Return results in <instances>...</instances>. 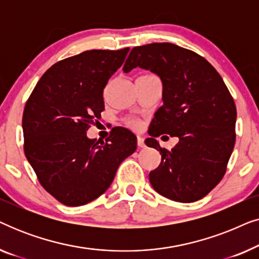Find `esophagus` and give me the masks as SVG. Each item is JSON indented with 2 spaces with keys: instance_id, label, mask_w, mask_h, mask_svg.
Returning <instances> with one entry per match:
<instances>
[{
  "instance_id": "obj_1",
  "label": "esophagus",
  "mask_w": 259,
  "mask_h": 259,
  "mask_svg": "<svg viewBox=\"0 0 259 259\" xmlns=\"http://www.w3.org/2000/svg\"><path fill=\"white\" fill-rule=\"evenodd\" d=\"M137 143H138V146H139V147H141V148L145 147V141H144L143 137H138Z\"/></svg>"
}]
</instances>
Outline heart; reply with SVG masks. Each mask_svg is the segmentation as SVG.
Here are the masks:
<instances>
[{
	"instance_id": "1",
	"label": "heart",
	"mask_w": 259,
	"mask_h": 259,
	"mask_svg": "<svg viewBox=\"0 0 259 259\" xmlns=\"http://www.w3.org/2000/svg\"><path fill=\"white\" fill-rule=\"evenodd\" d=\"M128 125H130L131 127H133V128H137V127L139 126V123H138L137 120L131 119V120H128Z\"/></svg>"
}]
</instances>
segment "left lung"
Here are the masks:
<instances>
[{
    "label": "left lung",
    "instance_id": "left-lung-1",
    "mask_svg": "<svg viewBox=\"0 0 259 259\" xmlns=\"http://www.w3.org/2000/svg\"><path fill=\"white\" fill-rule=\"evenodd\" d=\"M139 67L160 77L162 106L155 112L145 140L160 152L161 162L150 172L159 194L180 203L206 196L225 175L236 141V105L219 73L203 56L162 42L134 47L122 70ZM180 139L171 151L155 138Z\"/></svg>",
    "mask_w": 259,
    "mask_h": 259
}]
</instances>
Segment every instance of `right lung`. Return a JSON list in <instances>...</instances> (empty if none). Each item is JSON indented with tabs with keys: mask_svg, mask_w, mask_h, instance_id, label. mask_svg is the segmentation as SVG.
Masks as SVG:
<instances>
[{
	"mask_svg": "<svg viewBox=\"0 0 259 259\" xmlns=\"http://www.w3.org/2000/svg\"><path fill=\"white\" fill-rule=\"evenodd\" d=\"M130 48L86 51L53 65L35 86L23 112L24 154L45 190L80 206L111 186L119 165L137 150V137L115 127L104 141L87 131L105 109L104 88Z\"/></svg>",
	"mask_w": 259,
	"mask_h": 259,
	"instance_id": "add662e5",
	"label": "right lung"
}]
</instances>
